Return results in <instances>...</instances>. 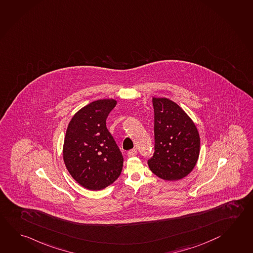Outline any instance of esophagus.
Instances as JSON below:
<instances>
[{
	"mask_svg": "<svg viewBox=\"0 0 253 253\" xmlns=\"http://www.w3.org/2000/svg\"><path fill=\"white\" fill-rule=\"evenodd\" d=\"M136 154H137V152H136V150H130L128 152H127V156L128 157H134L136 156Z\"/></svg>",
	"mask_w": 253,
	"mask_h": 253,
	"instance_id": "1",
	"label": "esophagus"
}]
</instances>
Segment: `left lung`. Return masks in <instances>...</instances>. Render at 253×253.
Wrapping results in <instances>:
<instances>
[{
	"mask_svg": "<svg viewBox=\"0 0 253 253\" xmlns=\"http://www.w3.org/2000/svg\"><path fill=\"white\" fill-rule=\"evenodd\" d=\"M155 152L148 161L161 179L177 181L189 175L200 154V134L192 119L168 98H152Z\"/></svg>",
	"mask_w": 253,
	"mask_h": 253,
	"instance_id": "1",
	"label": "left lung"
}]
</instances>
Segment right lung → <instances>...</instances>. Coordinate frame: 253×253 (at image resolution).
I'll list each match as a JSON object with an SVG mask.
<instances>
[{
    "mask_svg": "<svg viewBox=\"0 0 253 253\" xmlns=\"http://www.w3.org/2000/svg\"><path fill=\"white\" fill-rule=\"evenodd\" d=\"M114 99L92 101L78 110L69 121L62 154L69 174L90 191L114 183L123 168V157L106 126L115 108Z\"/></svg>",
    "mask_w": 253,
    "mask_h": 253,
    "instance_id": "obj_1",
    "label": "right lung"
}]
</instances>
